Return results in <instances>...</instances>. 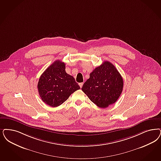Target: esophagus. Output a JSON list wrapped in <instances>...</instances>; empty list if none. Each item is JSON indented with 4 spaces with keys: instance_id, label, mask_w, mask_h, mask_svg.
I'll use <instances>...</instances> for the list:
<instances>
[{
    "instance_id": "obj_1",
    "label": "esophagus",
    "mask_w": 161,
    "mask_h": 161,
    "mask_svg": "<svg viewBox=\"0 0 161 161\" xmlns=\"http://www.w3.org/2000/svg\"><path fill=\"white\" fill-rule=\"evenodd\" d=\"M83 85V83H79V86H80V87L81 88L82 87Z\"/></svg>"
}]
</instances>
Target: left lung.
I'll return each instance as SVG.
<instances>
[{
  "mask_svg": "<svg viewBox=\"0 0 161 161\" xmlns=\"http://www.w3.org/2000/svg\"><path fill=\"white\" fill-rule=\"evenodd\" d=\"M123 79L115 66L109 61L96 68L81 90L92 102L102 108L116 102L123 89Z\"/></svg>",
  "mask_w": 161,
  "mask_h": 161,
  "instance_id": "1",
  "label": "left lung"
}]
</instances>
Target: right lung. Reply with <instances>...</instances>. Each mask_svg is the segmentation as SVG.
I'll use <instances>...</instances> for the list:
<instances>
[{
  "label": "right lung",
  "instance_id": "obj_1",
  "mask_svg": "<svg viewBox=\"0 0 161 161\" xmlns=\"http://www.w3.org/2000/svg\"><path fill=\"white\" fill-rule=\"evenodd\" d=\"M65 64L59 60L55 61L39 78V95L46 104L52 107L61 105L80 89L74 78L65 71Z\"/></svg>",
  "mask_w": 161,
  "mask_h": 161
}]
</instances>
